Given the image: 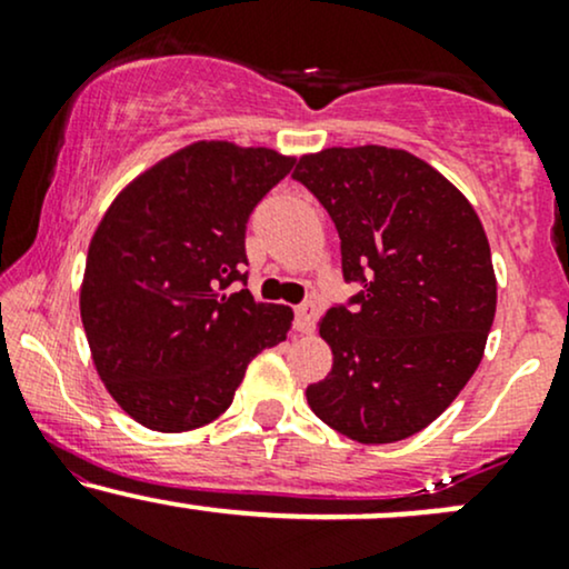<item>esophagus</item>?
Masks as SVG:
<instances>
[{
    "mask_svg": "<svg viewBox=\"0 0 569 569\" xmlns=\"http://www.w3.org/2000/svg\"><path fill=\"white\" fill-rule=\"evenodd\" d=\"M318 307L316 302H302L293 307V326H297L299 335H310L312 323H316Z\"/></svg>",
    "mask_w": 569,
    "mask_h": 569,
    "instance_id": "1",
    "label": "esophagus"
}]
</instances>
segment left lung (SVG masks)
I'll return each mask as SVG.
<instances>
[{"instance_id": "left-lung-1", "label": "left lung", "mask_w": 569, "mask_h": 569, "mask_svg": "<svg viewBox=\"0 0 569 569\" xmlns=\"http://www.w3.org/2000/svg\"><path fill=\"white\" fill-rule=\"evenodd\" d=\"M293 179L339 232L345 283L321 337L335 363L307 403L358 443L420 433L471 380L495 321L498 283L485 227L443 176L403 149L331 147Z\"/></svg>"}]
</instances>
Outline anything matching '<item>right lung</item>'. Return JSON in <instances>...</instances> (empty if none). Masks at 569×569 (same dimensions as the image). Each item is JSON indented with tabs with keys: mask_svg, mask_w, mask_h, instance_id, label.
I'll list each match as a JSON object with an SVG mask.
<instances>
[{
	"mask_svg": "<svg viewBox=\"0 0 569 569\" xmlns=\"http://www.w3.org/2000/svg\"><path fill=\"white\" fill-rule=\"evenodd\" d=\"M276 149L198 141L117 194L80 291L98 377L143 428L181 433L232 403L251 358L291 329L283 305L227 293L248 280L246 224L291 173Z\"/></svg>",
	"mask_w": 569,
	"mask_h": 569,
	"instance_id": "obj_1",
	"label": "right lung"
}]
</instances>
